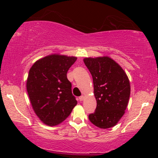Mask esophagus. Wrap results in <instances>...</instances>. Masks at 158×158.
Segmentation results:
<instances>
[{"label":"esophagus","mask_w":158,"mask_h":158,"mask_svg":"<svg viewBox=\"0 0 158 158\" xmlns=\"http://www.w3.org/2000/svg\"><path fill=\"white\" fill-rule=\"evenodd\" d=\"M84 95H81V97H79V100L80 101H82V100H84Z\"/></svg>","instance_id":"esophagus-1"}]
</instances>
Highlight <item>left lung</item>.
Wrapping results in <instances>:
<instances>
[{"instance_id": "8db88e82", "label": "left lung", "mask_w": 158, "mask_h": 158, "mask_svg": "<svg viewBox=\"0 0 158 158\" xmlns=\"http://www.w3.org/2000/svg\"><path fill=\"white\" fill-rule=\"evenodd\" d=\"M91 74L97 102L95 111L89 118L102 129L116 125L125 114L130 95L128 77L118 63L109 56L84 58Z\"/></svg>"}]
</instances>
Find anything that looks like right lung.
<instances>
[{"label": "right lung", "instance_id": "add662e5", "mask_svg": "<svg viewBox=\"0 0 158 158\" xmlns=\"http://www.w3.org/2000/svg\"><path fill=\"white\" fill-rule=\"evenodd\" d=\"M75 56L53 53L35 62L26 80L31 104L37 116L45 125L56 126L69 116L77 101L67 78Z\"/></svg>", "mask_w": 158, "mask_h": 158}]
</instances>
